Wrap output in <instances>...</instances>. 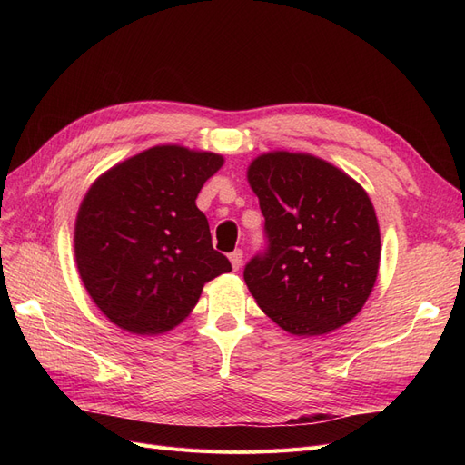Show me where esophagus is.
Returning <instances> with one entry per match:
<instances>
[{
	"label": "esophagus",
	"mask_w": 465,
	"mask_h": 465,
	"mask_svg": "<svg viewBox=\"0 0 465 465\" xmlns=\"http://www.w3.org/2000/svg\"><path fill=\"white\" fill-rule=\"evenodd\" d=\"M229 260H231V265H232V270H234V272L241 270V265H242V250H234V252H231V254H229Z\"/></svg>",
	"instance_id": "1"
}]
</instances>
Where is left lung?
<instances>
[{"mask_svg": "<svg viewBox=\"0 0 465 465\" xmlns=\"http://www.w3.org/2000/svg\"><path fill=\"white\" fill-rule=\"evenodd\" d=\"M246 176L270 241L244 270L252 297L292 335L345 326L371 297L380 267V227L369 193L311 153H263Z\"/></svg>", "mask_w": 465, "mask_h": 465, "instance_id": "1", "label": "left lung"}]
</instances>
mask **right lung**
Wrapping results in <instances>:
<instances>
[{
	"label": "right lung",
	"instance_id": "obj_1",
	"mask_svg": "<svg viewBox=\"0 0 465 465\" xmlns=\"http://www.w3.org/2000/svg\"><path fill=\"white\" fill-rule=\"evenodd\" d=\"M223 154L157 145L98 176L74 231L75 263L93 302L118 328L157 335L190 316L203 285L229 273L195 205Z\"/></svg>",
	"mask_w": 465,
	"mask_h": 465
}]
</instances>
